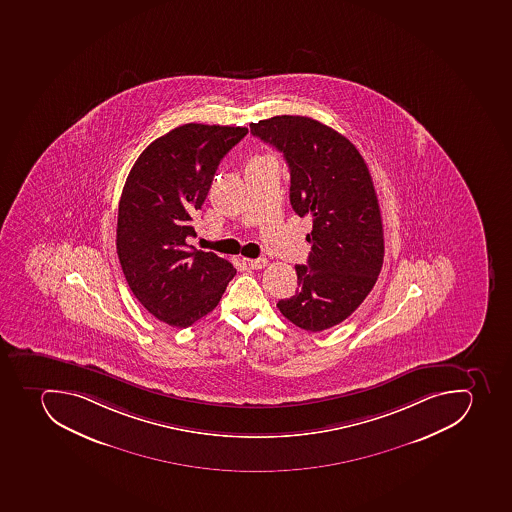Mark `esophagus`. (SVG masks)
<instances>
[{
    "label": "esophagus",
    "mask_w": 512,
    "mask_h": 512,
    "mask_svg": "<svg viewBox=\"0 0 512 512\" xmlns=\"http://www.w3.org/2000/svg\"><path fill=\"white\" fill-rule=\"evenodd\" d=\"M246 264L250 266V269H262V267L267 266L266 258H258V259H246Z\"/></svg>",
    "instance_id": "34e87169"
}]
</instances>
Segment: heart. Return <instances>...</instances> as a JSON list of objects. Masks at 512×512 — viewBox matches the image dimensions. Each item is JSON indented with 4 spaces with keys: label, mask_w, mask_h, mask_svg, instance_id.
<instances>
[{
    "label": "heart",
    "mask_w": 512,
    "mask_h": 512,
    "mask_svg": "<svg viewBox=\"0 0 512 512\" xmlns=\"http://www.w3.org/2000/svg\"><path fill=\"white\" fill-rule=\"evenodd\" d=\"M256 159H267L266 155H261V157H256Z\"/></svg>",
    "instance_id": "heart-1"
}]
</instances>
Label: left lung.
I'll return each mask as SVG.
<instances>
[{
  "label": "left lung",
  "instance_id": "8db88e82",
  "mask_svg": "<svg viewBox=\"0 0 512 512\" xmlns=\"http://www.w3.org/2000/svg\"><path fill=\"white\" fill-rule=\"evenodd\" d=\"M250 128L284 154L293 211L313 219L308 262L295 266L298 290L277 308L305 331H326L357 310L383 267V222L370 170L352 142L308 116H272Z\"/></svg>",
  "mask_w": 512,
  "mask_h": 512
}]
</instances>
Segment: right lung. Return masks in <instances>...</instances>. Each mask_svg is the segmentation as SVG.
<instances>
[{
    "label": "right lung",
    "mask_w": 512,
    "mask_h": 512,
    "mask_svg": "<svg viewBox=\"0 0 512 512\" xmlns=\"http://www.w3.org/2000/svg\"><path fill=\"white\" fill-rule=\"evenodd\" d=\"M248 134L241 126L188 123L155 139L126 178L116 253L134 297L168 326H191L219 305L237 269L186 243L215 170Z\"/></svg>",
    "instance_id": "obj_1"
}]
</instances>
